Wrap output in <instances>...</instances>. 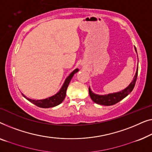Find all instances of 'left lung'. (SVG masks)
I'll return each mask as SVG.
<instances>
[{
	"label": "left lung",
	"mask_w": 152,
	"mask_h": 152,
	"mask_svg": "<svg viewBox=\"0 0 152 152\" xmlns=\"http://www.w3.org/2000/svg\"><path fill=\"white\" fill-rule=\"evenodd\" d=\"M135 51L137 53L136 48ZM138 69V67L137 66V69H136L135 76H134L133 80L132 81V83H130L125 89H123V90L121 91H118V92L108 94L104 95H98L94 93L93 91H91L90 87H89V93L91 100H92L94 102H96V103L105 106L113 105V104H116L119 101H121V100H123L124 98H125L127 96L129 95V94L132 92V91L133 90L134 87L135 86L136 79H137Z\"/></svg>",
	"instance_id": "8db88e82"
}]
</instances>
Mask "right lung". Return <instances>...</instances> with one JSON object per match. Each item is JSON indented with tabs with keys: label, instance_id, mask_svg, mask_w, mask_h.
Wrapping results in <instances>:
<instances>
[{
	"label": "right lung",
	"instance_id": "right-lung-1",
	"mask_svg": "<svg viewBox=\"0 0 152 152\" xmlns=\"http://www.w3.org/2000/svg\"><path fill=\"white\" fill-rule=\"evenodd\" d=\"M79 71L78 69H74L71 74L66 78L65 82L62 85L61 88L60 89V90L58 92L54 94L52 96H50L49 98H45V99L41 100H33L31 98H29L25 96L22 94V95L24 96L27 100H28L29 102H31V103L35 104V105L39 107L42 108H50L53 107H56L58 105L63 101V100L65 99V96H66V91L69 85L70 81H71L72 77L74 76V74L77 73Z\"/></svg>",
	"mask_w": 152,
	"mask_h": 152
}]
</instances>
